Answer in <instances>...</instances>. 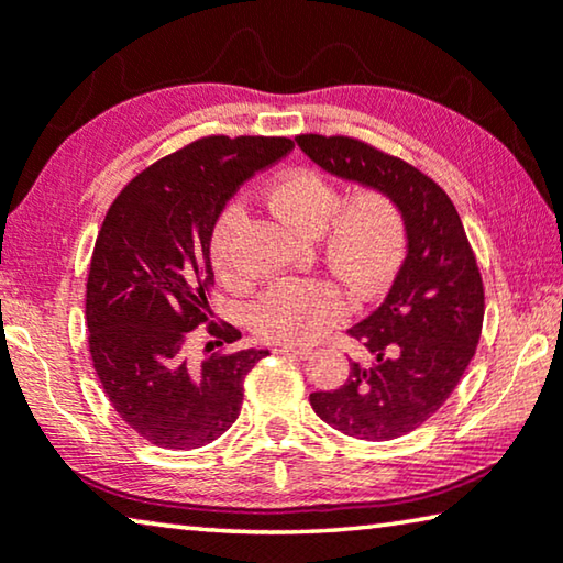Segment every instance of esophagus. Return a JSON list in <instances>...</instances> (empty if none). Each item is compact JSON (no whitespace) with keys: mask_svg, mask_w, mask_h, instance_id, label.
<instances>
[{"mask_svg":"<svg viewBox=\"0 0 563 563\" xmlns=\"http://www.w3.org/2000/svg\"><path fill=\"white\" fill-rule=\"evenodd\" d=\"M273 351L280 353V355H296V358H308V355H310V347H306V345H290V343L275 345Z\"/></svg>","mask_w":563,"mask_h":563,"instance_id":"obj_1","label":"esophagus"}]
</instances>
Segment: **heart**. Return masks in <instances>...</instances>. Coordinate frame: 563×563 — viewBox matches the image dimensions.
<instances>
[{
    "label": "heart",
    "mask_w": 563,
    "mask_h": 563,
    "mask_svg": "<svg viewBox=\"0 0 563 563\" xmlns=\"http://www.w3.org/2000/svg\"><path fill=\"white\" fill-rule=\"evenodd\" d=\"M265 200L302 238H318L320 253L355 300H373L396 278L406 257V220L378 187L341 200L333 180L316 169H292L267 187ZM245 228L238 202L220 212L210 233V261L222 280H240L235 245ZM347 316V296L335 280L290 278L275 283L250 310L263 341L310 343Z\"/></svg>",
    "instance_id": "1"
}]
</instances>
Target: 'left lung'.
Here are the masks:
<instances>
[{
	"label": "left lung",
	"mask_w": 563,
	"mask_h": 563,
	"mask_svg": "<svg viewBox=\"0 0 563 563\" xmlns=\"http://www.w3.org/2000/svg\"><path fill=\"white\" fill-rule=\"evenodd\" d=\"M296 142L325 173L378 187L404 212L406 261L380 308L347 330L373 363L353 361L341 388L310 394V406L335 431L400 439L449 400L474 358L484 325L476 255L449 195L406 159L343 135Z\"/></svg>",
	"instance_id": "1"
}]
</instances>
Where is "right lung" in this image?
I'll return each instance as SVG.
<instances>
[{
  "instance_id": "add662e5",
  "label": "right lung",
  "mask_w": 563,
  "mask_h": 563,
  "mask_svg": "<svg viewBox=\"0 0 563 563\" xmlns=\"http://www.w3.org/2000/svg\"><path fill=\"white\" fill-rule=\"evenodd\" d=\"M290 150L288 137H200L142 169L107 210L87 275L89 355L118 416L159 449L220 439L240 416L245 376L267 355L205 345L198 361L190 333L208 323L218 345L240 338L210 323V233L238 187Z\"/></svg>"
}]
</instances>
